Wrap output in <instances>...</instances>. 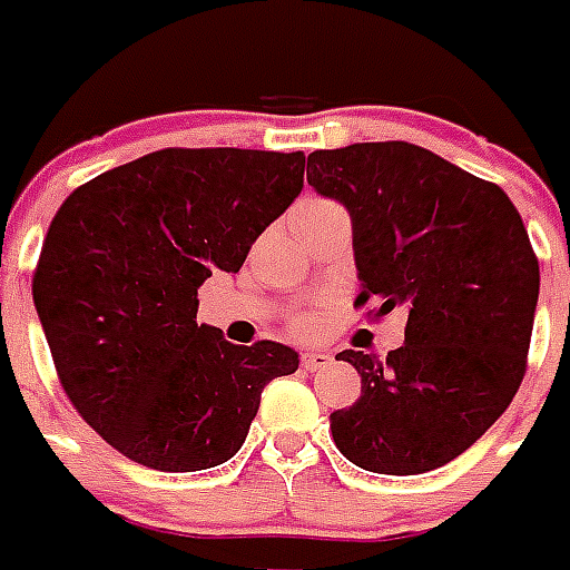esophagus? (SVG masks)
I'll use <instances>...</instances> for the list:
<instances>
[{
	"instance_id": "obj_1",
	"label": "esophagus",
	"mask_w": 570,
	"mask_h": 570,
	"mask_svg": "<svg viewBox=\"0 0 570 570\" xmlns=\"http://www.w3.org/2000/svg\"><path fill=\"white\" fill-rule=\"evenodd\" d=\"M331 364V355L328 352H302V366L304 370H311V373H316V370H322V366Z\"/></svg>"
}]
</instances>
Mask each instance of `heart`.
<instances>
[{
  "instance_id": "obj_1",
  "label": "heart",
  "mask_w": 570,
  "mask_h": 570,
  "mask_svg": "<svg viewBox=\"0 0 570 570\" xmlns=\"http://www.w3.org/2000/svg\"><path fill=\"white\" fill-rule=\"evenodd\" d=\"M316 206H325V204H322V200H307L304 209H316ZM293 328L298 331V334H311V331L316 328V320H313V316H298V320L293 322Z\"/></svg>"
}]
</instances>
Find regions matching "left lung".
<instances>
[{
	"label": "left lung",
	"mask_w": 570,
	"mask_h": 570,
	"mask_svg": "<svg viewBox=\"0 0 570 570\" xmlns=\"http://www.w3.org/2000/svg\"><path fill=\"white\" fill-rule=\"evenodd\" d=\"M307 183L352 215L361 295L375 316L407 307L387 361L346 348L361 399L331 414L352 464L416 476L497 423L527 373L539 259L500 186L425 147L366 141L307 156Z\"/></svg>",
	"instance_id": "8db88e82"
}]
</instances>
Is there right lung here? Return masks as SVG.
<instances>
[{"label":"right lung","instance_id":"obj_1","mask_svg":"<svg viewBox=\"0 0 570 570\" xmlns=\"http://www.w3.org/2000/svg\"><path fill=\"white\" fill-rule=\"evenodd\" d=\"M302 186V150L168 147L61 204L31 295L67 399L109 446L165 473L239 452L259 393L298 352L197 325V286L239 272Z\"/></svg>","mask_w":570,"mask_h":570}]
</instances>
